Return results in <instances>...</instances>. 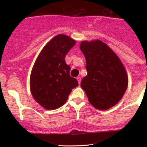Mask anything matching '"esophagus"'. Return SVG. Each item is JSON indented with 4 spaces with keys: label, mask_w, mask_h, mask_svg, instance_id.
Here are the masks:
<instances>
[{
    "label": "esophagus",
    "mask_w": 147,
    "mask_h": 147,
    "mask_svg": "<svg viewBox=\"0 0 147 147\" xmlns=\"http://www.w3.org/2000/svg\"><path fill=\"white\" fill-rule=\"evenodd\" d=\"M81 77H77V80L78 81V83H79V84H80V83H81Z\"/></svg>",
    "instance_id": "34e87169"
}]
</instances>
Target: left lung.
I'll return each instance as SVG.
<instances>
[{"label":"left lung","mask_w":147,"mask_h":147,"mask_svg":"<svg viewBox=\"0 0 147 147\" xmlns=\"http://www.w3.org/2000/svg\"><path fill=\"white\" fill-rule=\"evenodd\" d=\"M80 50L86 58L87 75L81 82L89 102L95 109L107 110L122 98L128 76L116 54L100 40L82 41Z\"/></svg>","instance_id":"left-lung-1"}]
</instances>
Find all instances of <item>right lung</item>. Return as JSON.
Masks as SVG:
<instances>
[{
    "instance_id": "1",
    "label": "right lung",
    "mask_w": 147,
    "mask_h": 147,
    "mask_svg": "<svg viewBox=\"0 0 147 147\" xmlns=\"http://www.w3.org/2000/svg\"><path fill=\"white\" fill-rule=\"evenodd\" d=\"M76 42L58 34L48 42L36 58L30 78L34 99L47 110L59 109L66 102L72 90L79 85L70 77V65L65 57Z\"/></svg>"
}]
</instances>
